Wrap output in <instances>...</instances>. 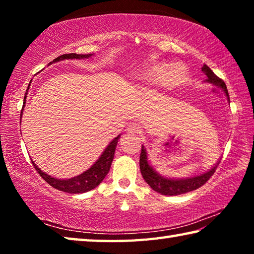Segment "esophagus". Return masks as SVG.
Masks as SVG:
<instances>
[{"instance_id":"obj_1","label":"esophagus","mask_w":254,"mask_h":254,"mask_svg":"<svg viewBox=\"0 0 254 254\" xmlns=\"http://www.w3.org/2000/svg\"><path fill=\"white\" fill-rule=\"evenodd\" d=\"M127 132L128 133V134H137V133L141 132V127L139 126V124H136L134 122L132 123H128V126L127 127Z\"/></svg>"}]
</instances>
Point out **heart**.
Returning a JSON list of instances; mask_svg holds the SVG:
<instances>
[{
  "label": "heart",
  "instance_id": "b5f03b06",
  "mask_svg": "<svg viewBox=\"0 0 254 254\" xmlns=\"http://www.w3.org/2000/svg\"><path fill=\"white\" fill-rule=\"evenodd\" d=\"M169 70H171L170 72ZM168 71L170 74H168L167 81H168V84L170 85L179 84L180 81L186 77V74H187L186 67L184 65L175 64L174 66H171V64L169 63L160 62L149 66L147 69L141 74V79L147 84L158 83V81H160L165 78V76L168 74Z\"/></svg>",
  "mask_w": 254,
  "mask_h": 254
}]
</instances>
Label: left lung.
<instances>
[{"label":"left lung","mask_w":254,"mask_h":254,"mask_svg":"<svg viewBox=\"0 0 254 254\" xmlns=\"http://www.w3.org/2000/svg\"><path fill=\"white\" fill-rule=\"evenodd\" d=\"M201 71L204 72L207 77L206 81L213 84L217 87H220L223 92L225 93L227 100L230 101L229 97V92H227L226 85L224 81L221 78L214 74L212 69L207 66L204 65L201 67ZM220 160L215 166H213L209 170L206 171L204 174H200L198 176H194V177L189 178H167L163 177L160 174H158L156 170L152 168V166L150 165L148 161V153L147 150H145L144 145H142V149H141V154H140V170L141 174H142V177L145 180L150 187H151L154 191L159 192L161 195H168V196H176V195H182L186 194L191 190H195V189L199 188L200 186L207 182V180L212 177L213 174L216 170V167Z\"/></svg>","instance_id":"obj_1"}]
</instances>
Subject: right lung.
I'll return each instance as SVG.
<instances>
[{
    "mask_svg": "<svg viewBox=\"0 0 254 254\" xmlns=\"http://www.w3.org/2000/svg\"><path fill=\"white\" fill-rule=\"evenodd\" d=\"M92 56V54L88 55H77V54H66V55H62L59 57L56 58L54 62H51L49 65L54 63L60 62V60H65V59H84V58H89ZM23 104H25V97H24V102ZM23 109L24 105L22 107V112H21L20 117H22L23 113ZM120 135L117 137H114L113 140L111 141L109 145L105 148L104 151L102 152L101 157L97 159L96 162L88 168L84 173H81L80 175L76 176V177H72L69 179H58L55 177H51L50 175L46 174L42 171L39 167H38L34 161H32V165L34 167L39 175L44 178L47 183H48L50 186H53L54 188L58 189V190L65 191V192H69V194H80V192H86L89 191L97 187L100 185L103 179L105 178V176L109 174L112 161H113L114 158V153H115V149H117V145L119 142Z\"/></svg>",
    "mask_w": 254,
    "mask_h": 254,
    "instance_id": "obj_1",
    "label": "right lung"
}]
</instances>
